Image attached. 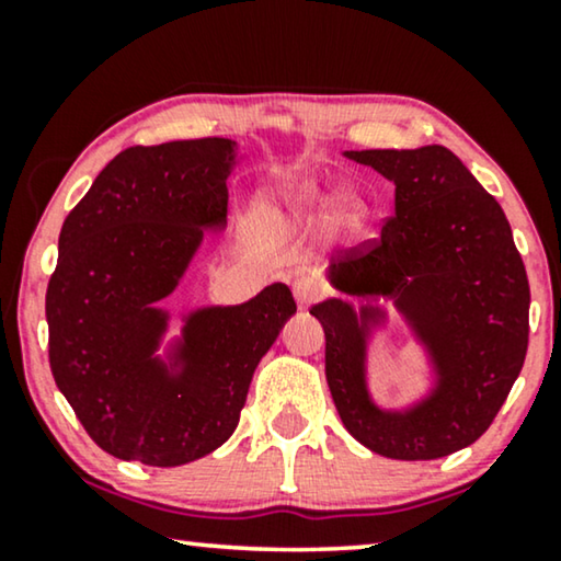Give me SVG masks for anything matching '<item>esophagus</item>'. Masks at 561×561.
<instances>
[{
    "label": "esophagus",
    "mask_w": 561,
    "mask_h": 561,
    "mask_svg": "<svg viewBox=\"0 0 561 561\" xmlns=\"http://www.w3.org/2000/svg\"><path fill=\"white\" fill-rule=\"evenodd\" d=\"M321 294H324V290H321L319 280H313L311 275H298V278L294 280V296H296V304L301 306V309H309L311 304H317Z\"/></svg>",
    "instance_id": "1"
}]
</instances>
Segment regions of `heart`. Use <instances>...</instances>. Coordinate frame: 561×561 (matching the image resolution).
I'll use <instances>...</instances> for the list:
<instances>
[{"label": "heart", "instance_id": "b5f03b06", "mask_svg": "<svg viewBox=\"0 0 561 561\" xmlns=\"http://www.w3.org/2000/svg\"><path fill=\"white\" fill-rule=\"evenodd\" d=\"M263 202L271 211H280L294 219L306 221L319 219L329 209V204L334 202V219L344 229H359L367 219V202L357 191H342L340 196L332 198L313 181H298L290 183V186L271 188Z\"/></svg>", "mask_w": 561, "mask_h": 561}]
</instances>
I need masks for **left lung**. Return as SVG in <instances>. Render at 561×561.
Listing matches in <instances>:
<instances>
[{"instance_id": "8db88e82", "label": "left lung", "mask_w": 561, "mask_h": 561, "mask_svg": "<svg viewBox=\"0 0 561 561\" xmlns=\"http://www.w3.org/2000/svg\"><path fill=\"white\" fill-rule=\"evenodd\" d=\"M396 186L380 240L342 250L311 306L324 327L327 382L347 432L375 455L439 459L478 442L516 382L528 347V278L501 204L442 145L347 150ZM383 304L380 305L379 301ZM390 300L425 355L430 386L403 410L369 393L366 363Z\"/></svg>"}]
</instances>
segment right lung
Returning a JSON list of instances; mask_svg holds the SVG:
<instances>
[{
    "label": "right lung",
    "mask_w": 561,
    "mask_h": 561,
    "mask_svg": "<svg viewBox=\"0 0 561 561\" xmlns=\"http://www.w3.org/2000/svg\"><path fill=\"white\" fill-rule=\"evenodd\" d=\"M225 137L127 148L96 175L58 237L45 294L56 386L87 434L117 459L179 467L240 424L252 373L296 313L286 283L240 306L171 311L206 232L227 227Z\"/></svg>",
    "instance_id": "1"
}]
</instances>
